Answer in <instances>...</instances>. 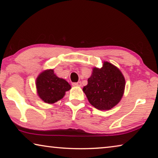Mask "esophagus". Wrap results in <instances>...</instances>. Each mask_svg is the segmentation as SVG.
<instances>
[{
    "label": "esophagus",
    "instance_id": "1",
    "mask_svg": "<svg viewBox=\"0 0 158 158\" xmlns=\"http://www.w3.org/2000/svg\"><path fill=\"white\" fill-rule=\"evenodd\" d=\"M73 85H74V86H81V82L79 81V82H77V83H73Z\"/></svg>",
    "mask_w": 158,
    "mask_h": 158
}]
</instances>
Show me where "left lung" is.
<instances>
[{"mask_svg":"<svg viewBox=\"0 0 158 158\" xmlns=\"http://www.w3.org/2000/svg\"><path fill=\"white\" fill-rule=\"evenodd\" d=\"M125 80L121 70L109 62L101 68H93L88 84L83 88L90 104L99 110H109L121 101Z\"/></svg>","mask_w":158,"mask_h":158,"instance_id":"left-lung-1","label":"left lung"}]
</instances>
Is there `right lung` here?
I'll list each match as a JSON object with an SVG mask.
<instances>
[{
	"label": "right lung",
	"mask_w": 158,
	"mask_h": 158,
	"mask_svg": "<svg viewBox=\"0 0 158 158\" xmlns=\"http://www.w3.org/2000/svg\"><path fill=\"white\" fill-rule=\"evenodd\" d=\"M36 89L40 98L48 104H53L62 99L71 85L65 79L59 78L53 69H46L36 79Z\"/></svg>",
	"instance_id": "obj_1"
}]
</instances>
